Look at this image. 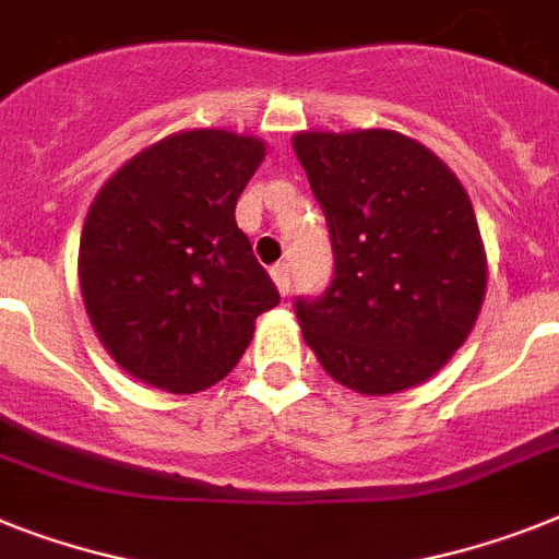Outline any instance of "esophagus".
<instances>
[{
    "instance_id": "1",
    "label": "esophagus",
    "mask_w": 559,
    "mask_h": 559,
    "mask_svg": "<svg viewBox=\"0 0 559 559\" xmlns=\"http://www.w3.org/2000/svg\"><path fill=\"white\" fill-rule=\"evenodd\" d=\"M271 276H274V285L280 288V294H288L290 290V269H288V262H280V265H274L271 269Z\"/></svg>"
}]
</instances>
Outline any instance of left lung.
<instances>
[{"label":"left lung","instance_id":"1","mask_svg":"<svg viewBox=\"0 0 559 559\" xmlns=\"http://www.w3.org/2000/svg\"><path fill=\"white\" fill-rule=\"evenodd\" d=\"M290 142L334 246L331 288L297 299L302 340L357 394L423 385L468 340L486 299V246L463 182L389 128Z\"/></svg>","mask_w":559,"mask_h":559}]
</instances>
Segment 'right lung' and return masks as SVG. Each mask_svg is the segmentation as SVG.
<instances>
[{"mask_svg": "<svg viewBox=\"0 0 559 559\" xmlns=\"http://www.w3.org/2000/svg\"><path fill=\"white\" fill-rule=\"evenodd\" d=\"M265 142L191 128L142 147L99 188L80 237V288L105 352L133 380L197 394L228 377L280 302L237 228Z\"/></svg>", "mask_w": 559, "mask_h": 559, "instance_id": "1", "label": "right lung"}]
</instances>
